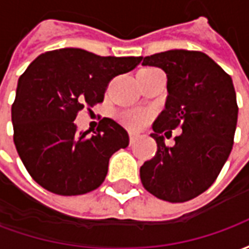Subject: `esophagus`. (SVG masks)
Returning a JSON list of instances; mask_svg holds the SVG:
<instances>
[{
	"label": "esophagus",
	"instance_id": "1",
	"mask_svg": "<svg viewBox=\"0 0 249 249\" xmlns=\"http://www.w3.org/2000/svg\"><path fill=\"white\" fill-rule=\"evenodd\" d=\"M139 139V136L136 135V133H130L129 135V141H130V144H133L136 140Z\"/></svg>",
	"mask_w": 249,
	"mask_h": 249
}]
</instances>
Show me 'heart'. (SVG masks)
Here are the masks:
<instances>
[{
    "label": "heart",
    "mask_w": 249,
    "mask_h": 249,
    "mask_svg": "<svg viewBox=\"0 0 249 249\" xmlns=\"http://www.w3.org/2000/svg\"><path fill=\"white\" fill-rule=\"evenodd\" d=\"M148 119H149V113L145 110H141V109H132V110H126L120 114L121 123L130 129H140L141 126L145 125Z\"/></svg>",
    "instance_id": "b5f03b06"
}]
</instances>
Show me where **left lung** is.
<instances>
[{
	"instance_id": "obj_1",
	"label": "left lung",
	"mask_w": 249,
	"mask_h": 249,
	"mask_svg": "<svg viewBox=\"0 0 249 249\" xmlns=\"http://www.w3.org/2000/svg\"><path fill=\"white\" fill-rule=\"evenodd\" d=\"M142 65L165 71L168 96L152 125L157 152L140 168L141 183L156 197L184 203L207 191L230 157L239 112L233 82L203 52H161ZM176 127L182 133L167 147L162 133Z\"/></svg>"
}]
</instances>
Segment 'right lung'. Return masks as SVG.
I'll use <instances>...</instances> for the list:
<instances>
[{
    "mask_svg": "<svg viewBox=\"0 0 249 249\" xmlns=\"http://www.w3.org/2000/svg\"><path fill=\"white\" fill-rule=\"evenodd\" d=\"M142 57H101L77 48L45 52L19 77L12 107L14 145L26 171L49 192L74 196L98 188L109 159L129 144L128 132L104 117L97 132L73 123L84 107L101 103L109 81Z\"/></svg>",
    "mask_w": 249,
    "mask_h": 249,
    "instance_id": "obj_1",
    "label": "right lung"
}]
</instances>
